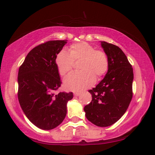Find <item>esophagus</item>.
Returning a JSON list of instances; mask_svg holds the SVG:
<instances>
[{
    "mask_svg": "<svg viewBox=\"0 0 155 155\" xmlns=\"http://www.w3.org/2000/svg\"><path fill=\"white\" fill-rule=\"evenodd\" d=\"M74 95L76 96V97H78V96L80 95V92H74Z\"/></svg>",
    "mask_w": 155,
    "mask_h": 155,
    "instance_id": "esophagus-1",
    "label": "esophagus"
}]
</instances>
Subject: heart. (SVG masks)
Segmentation results:
<instances>
[{"label": "heart", "mask_w": 155, "mask_h": 155, "mask_svg": "<svg viewBox=\"0 0 155 155\" xmlns=\"http://www.w3.org/2000/svg\"><path fill=\"white\" fill-rule=\"evenodd\" d=\"M81 61L79 68L64 79V87L71 91H82L94 83L95 77L100 79L107 73L109 67V58L104 51L96 50L86 42L73 44L68 52L62 49L56 55V65L61 76H65L71 71L74 61Z\"/></svg>", "instance_id": "obj_1"}]
</instances>
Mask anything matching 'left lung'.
<instances>
[{
    "label": "left lung",
    "instance_id": "8db88e82",
    "mask_svg": "<svg viewBox=\"0 0 155 155\" xmlns=\"http://www.w3.org/2000/svg\"><path fill=\"white\" fill-rule=\"evenodd\" d=\"M109 58V67L104 78L97 87L90 89L92 100L84 107L88 120L98 127H108L117 122L132 99L133 68L119 47L101 42Z\"/></svg>",
    "mask_w": 155,
    "mask_h": 155
}]
</instances>
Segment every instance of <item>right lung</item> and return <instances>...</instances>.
I'll return each mask as SVG.
<instances>
[{
	"mask_svg": "<svg viewBox=\"0 0 155 155\" xmlns=\"http://www.w3.org/2000/svg\"><path fill=\"white\" fill-rule=\"evenodd\" d=\"M67 40L48 41L28 53L18 70V98L29 120L38 128L49 130L65 119L66 104L72 92L56 93L61 85L56 65V55Z\"/></svg>",
	"mask_w": 155,
	"mask_h": 155,
	"instance_id": "add662e5",
	"label": "right lung"
}]
</instances>
